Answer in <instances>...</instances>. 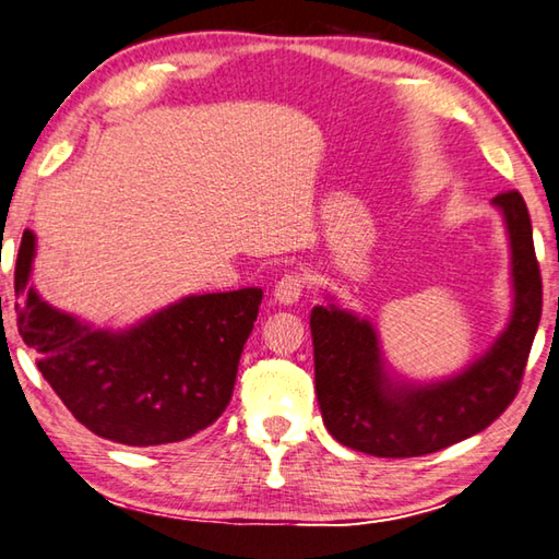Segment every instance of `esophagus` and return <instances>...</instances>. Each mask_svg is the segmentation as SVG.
<instances>
[{
    "mask_svg": "<svg viewBox=\"0 0 559 559\" xmlns=\"http://www.w3.org/2000/svg\"><path fill=\"white\" fill-rule=\"evenodd\" d=\"M302 288H306V283L298 276V273H288V276H283L276 288H273V298L281 306H293V302H298V298L302 296Z\"/></svg>",
    "mask_w": 559,
    "mask_h": 559,
    "instance_id": "obj_1",
    "label": "esophagus"
}]
</instances>
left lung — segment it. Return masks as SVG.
Listing matches in <instances>:
<instances>
[{
	"instance_id": "left-lung-1",
	"label": "left lung",
	"mask_w": 559,
	"mask_h": 559,
	"mask_svg": "<svg viewBox=\"0 0 559 559\" xmlns=\"http://www.w3.org/2000/svg\"><path fill=\"white\" fill-rule=\"evenodd\" d=\"M511 249V314L499 337L462 371L411 381L385 364L369 318L328 306L310 312L314 393L324 428L344 448L373 456H420L450 448L499 418L519 393L543 312V283L533 225L519 190L491 200Z\"/></svg>"
}]
</instances>
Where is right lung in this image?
I'll return each mask as SVG.
<instances>
[{
	"label": "right lung",
	"mask_w": 559,
	"mask_h": 559,
	"mask_svg": "<svg viewBox=\"0 0 559 559\" xmlns=\"http://www.w3.org/2000/svg\"><path fill=\"white\" fill-rule=\"evenodd\" d=\"M36 235L24 231L14 290L19 334L38 371L87 430L129 448L180 442L231 401L261 288L186 296L127 330L97 328L32 286Z\"/></svg>",
	"instance_id": "1"
}]
</instances>
